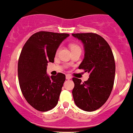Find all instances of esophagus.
Here are the masks:
<instances>
[{
  "mask_svg": "<svg viewBox=\"0 0 133 133\" xmlns=\"http://www.w3.org/2000/svg\"><path fill=\"white\" fill-rule=\"evenodd\" d=\"M65 78H66L67 80H70V79H72V76L70 75H69V74H67L66 76H65Z\"/></svg>",
  "mask_w": 133,
  "mask_h": 133,
  "instance_id": "1",
  "label": "esophagus"
}]
</instances>
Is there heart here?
I'll list each match as a JSON object with an SVG mask.
<instances>
[{
    "label": "heart",
    "instance_id": "obj_1",
    "mask_svg": "<svg viewBox=\"0 0 133 133\" xmlns=\"http://www.w3.org/2000/svg\"><path fill=\"white\" fill-rule=\"evenodd\" d=\"M76 48H80L78 45H76V44H71L70 45V49L71 50L74 49H76Z\"/></svg>",
    "mask_w": 133,
    "mask_h": 133
}]
</instances>
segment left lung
Returning <instances> with one entry per match:
<instances>
[{
	"label": "left lung",
	"mask_w": 133,
	"mask_h": 133,
	"mask_svg": "<svg viewBox=\"0 0 133 133\" xmlns=\"http://www.w3.org/2000/svg\"><path fill=\"white\" fill-rule=\"evenodd\" d=\"M72 35L81 41L84 49V57L78 68L89 74V78L83 83L80 79L72 78L74 100L81 110L95 111L106 102L113 89L116 72L113 53L106 41L98 34Z\"/></svg>",
	"instance_id": "8db88e82"
}]
</instances>
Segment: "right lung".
Returning <instances> with one entry per match:
<instances>
[{
	"label": "right lung",
	"mask_w": 133,
	"mask_h": 133,
	"mask_svg": "<svg viewBox=\"0 0 133 133\" xmlns=\"http://www.w3.org/2000/svg\"><path fill=\"white\" fill-rule=\"evenodd\" d=\"M68 34L39 32L27 41L18 61L19 83L23 97L36 110L46 111L56 106L65 76L46 74L49 62H54L60 44Z\"/></svg>",
	"instance_id": "1"
}]
</instances>
